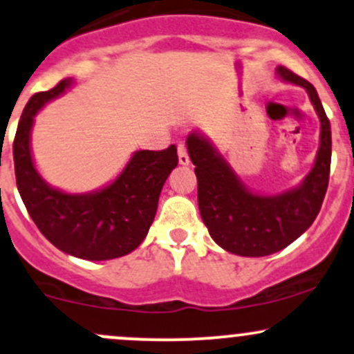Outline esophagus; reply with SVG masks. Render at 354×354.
Here are the masks:
<instances>
[{
	"label": "esophagus",
	"instance_id": "obj_1",
	"mask_svg": "<svg viewBox=\"0 0 354 354\" xmlns=\"http://www.w3.org/2000/svg\"><path fill=\"white\" fill-rule=\"evenodd\" d=\"M178 159H180V165H189V154L185 145H178Z\"/></svg>",
	"mask_w": 354,
	"mask_h": 354
}]
</instances>
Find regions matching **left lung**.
<instances>
[{
    "instance_id": "1",
    "label": "left lung",
    "mask_w": 354,
    "mask_h": 354,
    "mask_svg": "<svg viewBox=\"0 0 354 354\" xmlns=\"http://www.w3.org/2000/svg\"><path fill=\"white\" fill-rule=\"evenodd\" d=\"M281 79L301 85L321 120V141L316 162L301 186L274 196L248 192L228 162L203 136L186 139L188 154L196 166L198 207L209 235L221 248L242 257H266L282 250L316 220L329 183L331 126L316 88L286 67Z\"/></svg>"
}]
</instances>
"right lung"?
<instances>
[{
  "label": "right lung",
  "instance_id": "obj_1",
  "mask_svg": "<svg viewBox=\"0 0 354 354\" xmlns=\"http://www.w3.org/2000/svg\"><path fill=\"white\" fill-rule=\"evenodd\" d=\"M70 85L72 79L60 80L50 91L35 94L23 109L13 141L19 196L38 230L58 250L84 260L122 257L146 239L162 185L178 166L176 146L138 151L122 173L99 192L70 195L52 188L35 169L30 134L35 114Z\"/></svg>",
  "mask_w": 354,
  "mask_h": 354
}]
</instances>
